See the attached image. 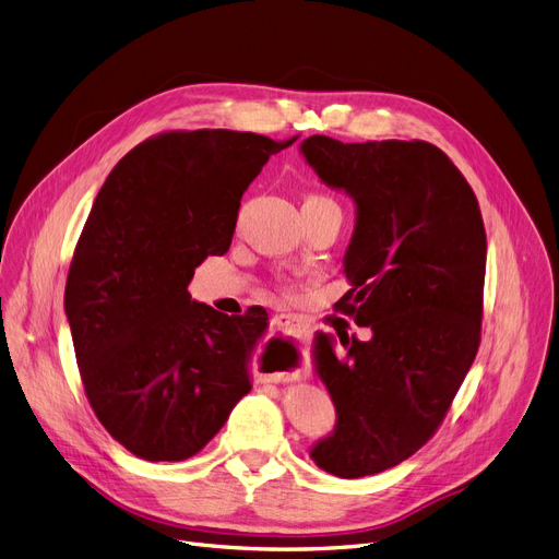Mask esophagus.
<instances>
[{"mask_svg": "<svg viewBox=\"0 0 559 559\" xmlns=\"http://www.w3.org/2000/svg\"><path fill=\"white\" fill-rule=\"evenodd\" d=\"M275 326L277 330L282 332V334H286V336H293V338H300L302 336V326H300V322L295 320V318H290V316H286V313H282V316H275ZM282 377H277V379H273V381H280Z\"/></svg>", "mask_w": 559, "mask_h": 559, "instance_id": "1", "label": "esophagus"}]
</instances>
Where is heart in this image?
<instances>
[{"label":"heart","instance_id":"obj_1","mask_svg":"<svg viewBox=\"0 0 559 559\" xmlns=\"http://www.w3.org/2000/svg\"><path fill=\"white\" fill-rule=\"evenodd\" d=\"M305 203H334L332 199H324V195H309Z\"/></svg>","mask_w":559,"mask_h":559}]
</instances>
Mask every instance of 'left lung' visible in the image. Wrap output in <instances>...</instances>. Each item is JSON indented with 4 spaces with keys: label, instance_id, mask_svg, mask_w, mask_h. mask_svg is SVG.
Listing matches in <instances>:
<instances>
[{
    "label": "left lung",
    "instance_id": "8db88e82",
    "mask_svg": "<svg viewBox=\"0 0 559 559\" xmlns=\"http://www.w3.org/2000/svg\"><path fill=\"white\" fill-rule=\"evenodd\" d=\"M318 178L354 201L343 257L352 288L336 307L370 341L313 338V370L336 426L311 461L338 478L379 474L429 442L469 372L483 316L487 239L478 201L429 142L300 144Z\"/></svg>",
    "mask_w": 559,
    "mask_h": 559
}]
</instances>
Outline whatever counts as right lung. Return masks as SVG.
Listing matches in <instances>:
<instances>
[{"instance_id": "add662e5", "label": "right lung", "mask_w": 559, "mask_h": 559, "mask_svg": "<svg viewBox=\"0 0 559 559\" xmlns=\"http://www.w3.org/2000/svg\"><path fill=\"white\" fill-rule=\"evenodd\" d=\"M295 140L174 130L126 153L96 195L64 313L98 421L144 461L199 453L252 388L269 316H225L187 286L227 252L243 191Z\"/></svg>"}]
</instances>
